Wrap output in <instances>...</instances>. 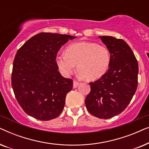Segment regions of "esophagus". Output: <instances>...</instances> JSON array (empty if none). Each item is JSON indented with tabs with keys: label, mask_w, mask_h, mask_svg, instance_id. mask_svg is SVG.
<instances>
[{
	"label": "esophagus",
	"mask_w": 149,
	"mask_h": 149,
	"mask_svg": "<svg viewBox=\"0 0 149 149\" xmlns=\"http://www.w3.org/2000/svg\"><path fill=\"white\" fill-rule=\"evenodd\" d=\"M79 85V83L78 82V81H73V87H74V88H77V87H78Z\"/></svg>",
	"instance_id": "1"
}]
</instances>
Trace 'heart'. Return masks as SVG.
Instances as JSON below:
<instances>
[{"label":"heart","instance_id":"heart-1","mask_svg":"<svg viewBox=\"0 0 149 149\" xmlns=\"http://www.w3.org/2000/svg\"><path fill=\"white\" fill-rule=\"evenodd\" d=\"M111 62V54L106 46L95 42H75L67 47L66 54H59L56 63L60 72L68 76L77 70L82 77L88 80H95L104 75Z\"/></svg>","mask_w":149,"mask_h":149}]
</instances>
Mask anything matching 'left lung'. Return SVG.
Segmentation results:
<instances>
[{
  "label": "left lung",
  "mask_w": 149,
  "mask_h": 149,
  "mask_svg": "<svg viewBox=\"0 0 149 149\" xmlns=\"http://www.w3.org/2000/svg\"><path fill=\"white\" fill-rule=\"evenodd\" d=\"M111 54L109 70L98 80L89 83L85 98L87 111L100 119H110L126 109L138 86V64L130 46L123 39L99 36Z\"/></svg>",
  "instance_id": "obj_1"
}]
</instances>
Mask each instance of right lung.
<instances>
[{
	"instance_id": "add662e5",
	"label": "right lung",
	"mask_w": 149,
	"mask_h": 149,
	"mask_svg": "<svg viewBox=\"0 0 149 149\" xmlns=\"http://www.w3.org/2000/svg\"><path fill=\"white\" fill-rule=\"evenodd\" d=\"M75 36L41 32L17 50L13 61L11 85L24 112L40 121L55 119L62 113L72 80L58 71L56 56L68 40Z\"/></svg>"
}]
</instances>
